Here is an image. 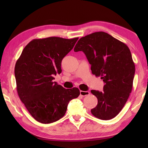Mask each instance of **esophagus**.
<instances>
[{
    "mask_svg": "<svg viewBox=\"0 0 148 148\" xmlns=\"http://www.w3.org/2000/svg\"><path fill=\"white\" fill-rule=\"evenodd\" d=\"M90 95V92L88 91H80V95L84 97Z\"/></svg>",
    "mask_w": 148,
    "mask_h": 148,
    "instance_id": "obj_1",
    "label": "esophagus"
}]
</instances>
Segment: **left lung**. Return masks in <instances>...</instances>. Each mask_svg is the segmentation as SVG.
Instances as JSON below:
<instances>
[{
    "mask_svg": "<svg viewBox=\"0 0 148 148\" xmlns=\"http://www.w3.org/2000/svg\"><path fill=\"white\" fill-rule=\"evenodd\" d=\"M74 51L85 54L92 74L101 77L105 84L102 92L91 90L98 99L92 114L103 120L114 118L132 89L135 65L128 47L108 33L97 32L81 37Z\"/></svg>",
    "mask_w": 148,
    "mask_h": 148,
    "instance_id": "8db88e82",
    "label": "left lung"
}]
</instances>
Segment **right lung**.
<instances>
[{
    "instance_id": "obj_1",
    "label": "right lung",
    "mask_w": 148,
    "mask_h": 148,
    "mask_svg": "<svg viewBox=\"0 0 148 148\" xmlns=\"http://www.w3.org/2000/svg\"><path fill=\"white\" fill-rule=\"evenodd\" d=\"M78 37L34 39L25 47L15 65L18 96L32 117L42 123L59 120L69 102L79 95L77 88L65 89L53 82L62 72V59L74 48Z\"/></svg>"
}]
</instances>
